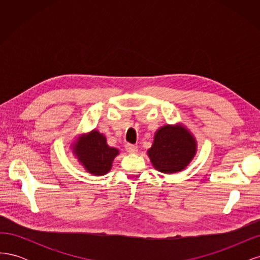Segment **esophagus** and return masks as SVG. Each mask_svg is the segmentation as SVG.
Returning <instances> with one entry per match:
<instances>
[{
    "label": "esophagus",
    "mask_w": 260,
    "mask_h": 260,
    "mask_svg": "<svg viewBox=\"0 0 260 260\" xmlns=\"http://www.w3.org/2000/svg\"><path fill=\"white\" fill-rule=\"evenodd\" d=\"M125 151H127V152L130 153V154L137 153V152H138V146L128 143V144H125Z\"/></svg>",
    "instance_id": "1"
}]
</instances>
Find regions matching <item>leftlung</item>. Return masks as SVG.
Listing matches in <instances>:
<instances>
[{"instance_id":"1","label":"left lung","mask_w":260,"mask_h":260,"mask_svg":"<svg viewBox=\"0 0 260 260\" xmlns=\"http://www.w3.org/2000/svg\"><path fill=\"white\" fill-rule=\"evenodd\" d=\"M195 152V141L186 129L165 125L156 132L148 156L157 170L172 174L184 169Z\"/></svg>"}]
</instances>
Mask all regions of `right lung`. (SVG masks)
Listing matches in <instances>:
<instances>
[{
    "label": "right lung",
    "instance_id": "1",
    "mask_svg": "<svg viewBox=\"0 0 260 260\" xmlns=\"http://www.w3.org/2000/svg\"><path fill=\"white\" fill-rule=\"evenodd\" d=\"M75 152L85 169L95 176H103L111 170L118 149L109 147L106 139L98 131L81 138L75 144Z\"/></svg>",
    "mask_w": 260,
    "mask_h": 260
}]
</instances>
